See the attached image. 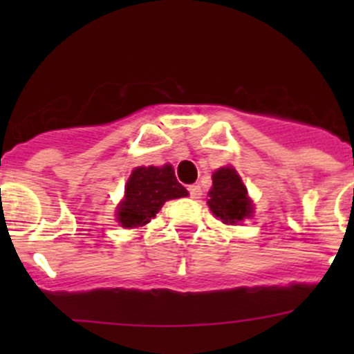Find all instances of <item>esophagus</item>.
Returning <instances> with one entry per match:
<instances>
[{"mask_svg": "<svg viewBox=\"0 0 354 354\" xmlns=\"http://www.w3.org/2000/svg\"><path fill=\"white\" fill-rule=\"evenodd\" d=\"M188 192H190V197L194 200L200 198V195H202V188H200V185H190V187H188Z\"/></svg>", "mask_w": 354, "mask_h": 354, "instance_id": "obj_1", "label": "esophagus"}]
</instances>
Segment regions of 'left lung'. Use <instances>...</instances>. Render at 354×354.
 Wrapping results in <instances>:
<instances>
[{
  "label": "left lung",
  "instance_id": "1",
  "mask_svg": "<svg viewBox=\"0 0 354 354\" xmlns=\"http://www.w3.org/2000/svg\"><path fill=\"white\" fill-rule=\"evenodd\" d=\"M210 210L224 224L234 226L253 216V203L243 181L231 166L219 167L212 174V188L209 192Z\"/></svg>",
  "mask_w": 354,
  "mask_h": 354
}]
</instances>
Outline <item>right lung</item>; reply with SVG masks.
I'll list each match as a JSON object with an SVG mask.
<instances>
[{
    "label": "right lung",
    "mask_w": 354,
    "mask_h": 354,
    "mask_svg": "<svg viewBox=\"0 0 354 354\" xmlns=\"http://www.w3.org/2000/svg\"><path fill=\"white\" fill-rule=\"evenodd\" d=\"M187 195V188L178 183L171 164H164L162 167H135L124 185V198L118 205L116 219L128 230L145 226L167 200Z\"/></svg>",
    "instance_id": "1"
}]
</instances>
